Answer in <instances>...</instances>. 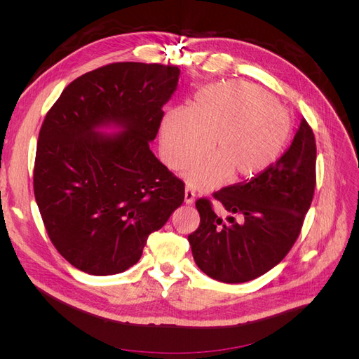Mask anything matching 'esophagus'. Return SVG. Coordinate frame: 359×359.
<instances>
[{"label":"esophagus","instance_id":"1","mask_svg":"<svg viewBox=\"0 0 359 359\" xmlns=\"http://www.w3.org/2000/svg\"><path fill=\"white\" fill-rule=\"evenodd\" d=\"M194 196H196V194H194L193 187H191V186H187V187H186V194H184V201H186V203L191 205V203L194 202Z\"/></svg>","mask_w":359,"mask_h":359}]
</instances>
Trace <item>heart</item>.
Here are the masks:
<instances>
[{"label": "heart", "mask_w": 359, "mask_h": 359, "mask_svg": "<svg viewBox=\"0 0 359 359\" xmlns=\"http://www.w3.org/2000/svg\"><path fill=\"white\" fill-rule=\"evenodd\" d=\"M292 121L266 91L244 82L212 85L194 95L189 111L170 109L160 126L161 156L172 169L194 163L191 187H214L224 178L250 180L266 170L286 147Z\"/></svg>", "instance_id": "b5f03b06"}]
</instances>
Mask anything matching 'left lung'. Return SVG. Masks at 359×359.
Wrapping results in <instances>:
<instances>
[{
  "label": "left lung",
  "mask_w": 359,
  "mask_h": 359,
  "mask_svg": "<svg viewBox=\"0 0 359 359\" xmlns=\"http://www.w3.org/2000/svg\"><path fill=\"white\" fill-rule=\"evenodd\" d=\"M316 187V139L301 119L286 153L255 178L212 193L227 212H214L208 198L196 201L201 224L189 235L194 262L223 283H244L285 259L298 240Z\"/></svg>",
  "instance_id": "obj_1"
}]
</instances>
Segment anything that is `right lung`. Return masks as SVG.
Returning <instances> with one entry per match:
<instances>
[{
	"mask_svg": "<svg viewBox=\"0 0 359 359\" xmlns=\"http://www.w3.org/2000/svg\"><path fill=\"white\" fill-rule=\"evenodd\" d=\"M180 69L112 62L69 83L41 124L34 196L58 253L91 276L133 266L184 202V182L149 149ZM123 128L115 135L102 125Z\"/></svg>",
	"mask_w": 359,
	"mask_h": 359,
	"instance_id": "1",
	"label": "right lung"
}]
</instances>
